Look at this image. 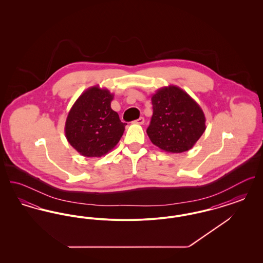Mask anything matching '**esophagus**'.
Wrapping results in <instances>:
<instances>
[{
    "label": "esophagus",
    "mask_w": 263,
    "mask_h": 263,
    "mask_svg": "<svg viewBox=\"0 0 263 263\" xmlns=\"http://www.w3.org/2000/svg\"><path fill=\"white\" fill-rule=\"evenodd\" d=\"M144 122H145V119H144V117H140V118H138L137 120H135V121H134V123L139 124V125H142V124H144Z\"/></svg>",
    "instance_id": "obj_1"
}]
</instances>
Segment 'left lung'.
<instances>
[{
	"label": "left lung",
	"mask_w": 263,
	"mask_h": 263,
	"mask_svg": "<svg viewBox=\"0 0 263 263\" xmlns=\"http://www.w3.org/2000/svg\"><path fill=\"white\" fill-rule=\"evenodd\" d=\"M153 116L147 134L151 142L168 153L190 150L204 133L205 115L199 104L176 86L152 96Z\"/></svg>",
	"instance_id": "obj_1"
}]
</instances>
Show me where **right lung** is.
Returning a JSON list of instances; mask_svg holds the SVG:
<instances>
[{
	"mask_svg": "<svg viewBox=\"0 0 263 263\" xmlns=\"http://www.w3.org/2000/svg\"><path fill=\"white\" fill-rule=\"evenodd\" d=\"M113 93L95 86L85 90L68 113L65 135L70 145L84 157L100 158L117 145L126 123L110 107Z\"/></svg>",
	"mask_w": 263,
	"mask_h": 263,
	"instance_id": "right-lung-1",
	"label": "right lung"
}]
</instances>
